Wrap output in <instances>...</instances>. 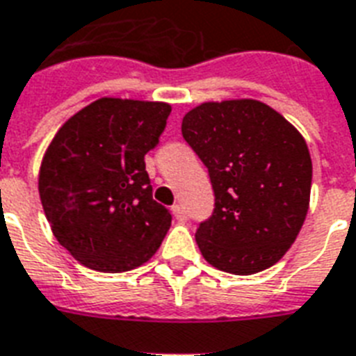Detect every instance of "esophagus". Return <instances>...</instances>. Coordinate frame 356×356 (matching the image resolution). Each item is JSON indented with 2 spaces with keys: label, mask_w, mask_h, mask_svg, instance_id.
Wrapping results in <instances>:
<instances>
[{
  "label": "esophagus",
  "mask_w": 356,
  "mask_h": 356,
  "mask_svg": "<svg viewBox=\"0 0 356 356\" xmlns=\"http://www.w3.org/2000/svg\"><path fill=\"white\" fill-rule=\"evenodd\" d=\"M172 213H175L176 221L186 222L187 213H186V209H184V206H181V204H175V206H172Z\"/></svg>",
  "instance_id": "obj_1"
}]
</instances>
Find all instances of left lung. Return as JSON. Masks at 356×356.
Returning a JSON list of instances; mask_svg holds the SVG:
<instances>
[{"label":"left lung","instance_id":"1","mask_svg":"<svg viewBox=\"0 0 356 356\" xmlns=\"http://www.w3.org/2000/svg\"><path fill=\"white\" fill-rule=\"evenodd\" d=\"M181 135L208 169L216 197L195 234L204 258L234 275L277 264L310 202L312 159L301 134L261 102L228 100L191 109Z\"/></svg>","mask_w":356,"mask_h":356}]
</instances>
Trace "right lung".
<instances>
[{
  "mask_svg": "<svg viewBox=\"0 0 356 356\" xmlns=\"http://www.w3.org/2000/svg\"><path fill=\"white\" fill-rule=\"evenodd\" d=\"M169 115L161 102L102 98L54 137L38 193L54 236L79 264L129 271L159 249L172 216L152 198L145 156Z\"/></svg>",
  "mask_w": 356,
  "mask_h": 356,
  "instance_id": "obj_1",
  "label": "right lung"
}]
</instances>
